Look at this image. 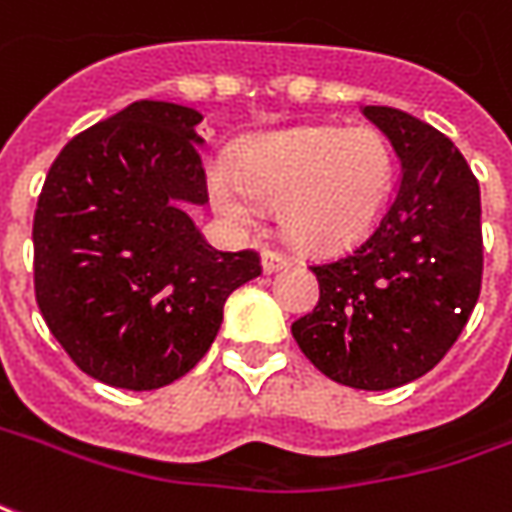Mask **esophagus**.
I'll list each match as a JSON object with an SVG mask.
<instances>
[{
    "instance_id": "obj_1",
    "label": "esophagus",
    "mask_w": 512,
    "mask_h": 512,
    "mask_svg": "<svg viewBox=\"0 0 512 512\" xmlns=\"http://www.w3.org/2000/svg\"><path fill=\"white\" fill-rule=\"evenodd\" d=\"M288 257L282 255V252H274V249H263V271L266 274H274V271H282V268H288Z\"/></svg>"
}]
</instances>
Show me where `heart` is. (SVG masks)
Returning <instances> with one entry per match:
<instances>
[{
    "instance_id": "obj_1",
    "label": "heart",
    "mask_w": 512,
    "mask_h": 512,
    "mask_svg": "<svg viewBox=\"0 0 512 512\" xmlns=\"http://www.w3.org/2000/svg\"><path fill=\"white\" fill-rule=\"evenodd\" d=\"M393 152L371 127H310L246 146L238 169L213 163L207 191L221 219L252 227L260 205H280L296 246L349 244L380 219L393 194Z\"/></svg>"
}]
</instances>
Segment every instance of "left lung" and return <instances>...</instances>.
Masks as SVG:
<instances>
[{
  "mask_svg": "<svg viewBox=\"0 0 512 512\" xmlns=\"http://www.w3.org/2000/svg\"><path fill=\"white\" fill-rule=\"evenodd\" d=\"M363 116L391 141L402 177L366 238L310 266L318 305L291 332L330 380L388 391L438 366L480 299V182L416 116L380 105Z\"/></svg>",
  "mask_w": 512,
  "mask_h": 512,
  "instance_id": "8db88e82",
  "label": "left lung"
}]
</instances>
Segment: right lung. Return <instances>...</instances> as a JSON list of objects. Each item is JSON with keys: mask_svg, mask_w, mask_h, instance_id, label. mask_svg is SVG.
<instances>
[{"mask_svg": "<svg viewBox=\"0 0 512 512\" xmlns=\"http://www.w3.org/2000/svg\"><path fill=\"white\" fill-rule=\"evenodd\" d=\"M194 107L141 99L63 146L32 221L35 299L94 380L155 391L205 357L252 249L219 252L188 207L207 185Z\"/></svg>", "mask_w": 512, "mask_h": 512, "instance_id": "add662e5", "label": "right lung"}]
</instances>
